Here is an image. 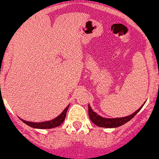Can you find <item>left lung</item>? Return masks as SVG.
<instances>
[{"label":"left lung","mask_w":159,"mask_h":159,"mask_svg":"<svg viewBox=\"0 0 159 159\" xmlns=\"http://www.w3.org/2000/svg\"><path fill=\"white\" fill-rule=\"evenodd\" d=\"M141 107H141L138 110L136 111L135 112H133V114L128 116L126 117H120V118H103V117L100 116L96 114L94 111H93L90 105L88 106V112H89V116H90V120L97 126H99V127L102 128H116L125 125V123L129 122L130 120H132L137 114V112L141 110Z\"/></svg>","instance_id":"8db88e82"}]
</instances>
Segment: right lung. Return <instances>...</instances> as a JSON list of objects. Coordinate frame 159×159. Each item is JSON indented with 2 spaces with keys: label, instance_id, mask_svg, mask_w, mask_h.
I'll return each instance as SVG.
<instances>
[{
  "label": "right lung",
  "instance_id": "right-lung-1",
  "mask_svg": "<svg viewBox=\"0 0 159 159\" xmlns=\"http://www.w3.org/2000/svg\"><path fill=\"white\" fill-rule=\"evenodd\" d=\"M69 106L65 109V110L61 112L60 116L57 117V118L53 119L52 120L50 121H45V122L41 123H34V122H29V121H26L24 120H22V122L25 123L26 125H29L30 127L35 128V129H52V128L58 127L64 122L65 120V116H66V112L69 108Z\"/></svg>",
  "mask_w": 159,
  "mask_h": 159
}]
</instances>
